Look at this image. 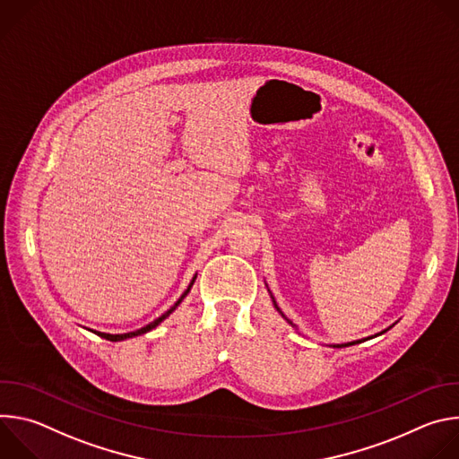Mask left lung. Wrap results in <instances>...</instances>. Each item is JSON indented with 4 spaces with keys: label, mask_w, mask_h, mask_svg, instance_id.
I'll list each match as a JSON object with an SVG mask.
<instances>
[{
    "label": "left lung",
    "mask_w": 459,
    "mask_h": 459,
    "mask_svg": "<svg viewBox=\"0 0 459 459\" xmlns=\"http://www.w3.org/2000/svg\"><path fill=\"white\" fill-rule=\"evenodd\" d=\"M265 285H267V283H265ZM267 290H269V287H267ZM269 294H271V299H273V305H274V308H276V310H278V312L281 314V317H283V319H285V321H287L289 325H292V329H296V331H298V326H296V325H294V323H292V321H290V319H289V317H287V316H285V314L281 312V308L278 307V303H276V299H274V296H273V292H271V290H269ZM390 326H392V325H390ZM390 326H388V329H390ZM388 329H385V331H381V333H377V334H374V336L363 338V340H372V338H376V336H381V334H385V333H386ZM363 340H356V342H347V343H331L329 347H334V349H343V347H349V345H356V343H361Z\"/></svg>",
    "instance_id": "left-lung-1"
}]
</instances>
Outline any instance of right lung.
<instances>
[{"mask_svg":"<svg viewBox=\"0 0 459 459\" xmlns=\"http://www.w3.org/2000/svg\"><path fill=\"white\" fill-rule=\"evenodd\" d=\"M195 276L198 274H194V278L190 280V283H188V287L185 289V292L179 296V299L165 312V314H161L160 317H156L154 321H151L149 325H145V326H142V329H138V331H133V333H125V334H108V333H100V331H92L94 334H98L100 338H103V340H108V342H123V340H128V338H134V336H142V334H147L149 331H152V329H156V326L163 321V319H167L178 307H179V303L185 299V296L190 292V289H192V285H194V281H195ZM91 331V329H89Z\"/></svg>","mask_w":459,"mask_h":459,"instance_id":"1","label":"right lung"}]
</instances>
